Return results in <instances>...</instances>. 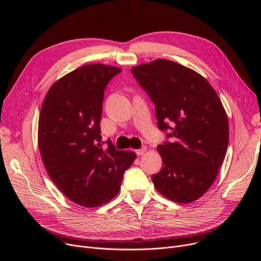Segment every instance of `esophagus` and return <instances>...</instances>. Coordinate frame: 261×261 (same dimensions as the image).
Masks as SVG:
<instances>
[{
	"label": "esophagus",
	"mask_w": 261,
	"mask_h": 261,
	"mask_svg": "<svg viewBox=\"0 0 261 261\" xmlns=\"http://www.w3.org/2000/svg\"><path fill=\"white\" fill-rule=\"evenodd\" d=\"M146 147H142L141 149H138V150H135V153L138 154V155H143V154H145V152H146Z\"/></svg>",
	"instance_id": "obj_1"
}]
</instances>
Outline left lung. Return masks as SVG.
<instances>
[{"instance_id": "1", "label": "left lung", "mask_w": 261, "mask_h": 261, "mask_svg": "<svg viewBox=\"0 0 261 261\" xmlns=\"http://www.w3.org/2000/svg\"><path fill=\"white\" fill-rule=\"evenodd\" d=\"M131 72L155 105L158 126L168 130L158 146L163 165L151 176L155 189L176 203H190L211 188L228 146V119L210 82L182 64L156 59Z\"/></svg>"}]
</instances>
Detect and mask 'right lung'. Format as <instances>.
<instances>
[{"label": "right lung", "mask_w": 261, "mask_h": 261, "mask_svg": "<svg viewBox=\"0 0 261 261\" xmlns=\"http://www.w3.org/2000/svg\"><path fill=\"white\" fill-rule=\"evenodd\" d=\"M120 68L101 63L77 67L55 81L41 106L38 146L43 165L61 193L85 207H97L120 190L122 175L136 159L101 148L105 89Z\"/></svg>", "instance_id": "right-lung-1"}]
</instances>
